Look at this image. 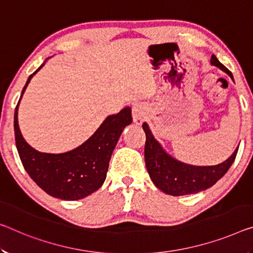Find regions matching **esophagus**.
I'll return each mask as SVG.
<instances>
[{
	"mask_svg": "<svg viewBox=\"0 0 253 253\" xmlns=\"http://www.w3.org/2000/svg\"><path fill=\"white\" fill-rule=\"evenodd\" d=\"M131 114H133V120L135 124L141 125L144 122V117H145V107L141 103H135L131 108Z\"/></svg>",
	"mask_w": 253,
	"mask_h": 253,
	"instance_id": "obj_1",
	"label": "esophagus"
}]
</instances>
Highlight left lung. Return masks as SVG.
Returning <instances> with one entry per match:
<instances>
[{
	"mask_svg": "<svg viewBox=\"0 0 253 253\" xmlns=\"http://www.w3.org/2000/svg\"><path fill=\"white\" fill-rule=\"evenodd\" d=\"M211 65L219 67L233 80L231 72L216 58L215 55H211ZM143 129L146 135L144 154L148 174L160 190L171 196L197 194L214 186L230 169L239 150V147L236 148L226 161L217 166H191L180 162L168 154L162 148L161 144L154 138L146 123L143 124Z\"/></svg>",
	"mask_w": 253,
	"mask_h": 253,
	"instance_id": "obj_1",
	"label": "left lung"
}]
</instances>
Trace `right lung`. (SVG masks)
Masks as SVG:
<instances>
[{
	"label": "right lung",
	"mask_w": 253,
	"mask_h": 253,
	"mask_svg": "<svg viewBox=\"0 0 253 253\" xmlns=\"http://www.w3.org/2000/svg\"><path fill=\"white\" fill-rule=\"evenodd\" d=\"M46 62V61H45ZM35 71L23 87V93ZM14 111L15 145L22 166L30 178L48 195L63 200L82 199L97 191L105 182L108 167L124 128L131 123V109L124 108L117 115L108 116L95 133L82 145L59 154L36 151L22 137L18 124V107Z\"/></svg>",
	"instance_id": "right-lung-1"
}]
</instances>
